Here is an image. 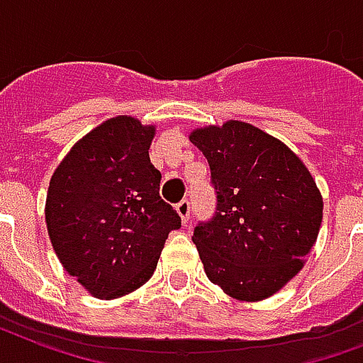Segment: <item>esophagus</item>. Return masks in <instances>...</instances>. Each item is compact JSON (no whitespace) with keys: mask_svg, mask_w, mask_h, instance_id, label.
Returning <instances> with one entry per match:
<instances>
[{"mask_svg":"<svg viewBox=\"0 0 363 363\" xmlns=\"http://www.w3.org/2000/svg\"><path fill=\"white\" fill-rule=\"evenodd\" d=\"M176 210H178L182 221H184V223H187V221H189V213H191V202L187 201V199L179 201L178 204H176Z\"/></svg>","mask_w":363,"mask_h":363,"instance_id":"obj_1","label":"esophagus"}]
</instances>
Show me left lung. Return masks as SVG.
<instances>
[{"label":"left lung","mask_w":363,"mask_h":363,"mask_svg":"<svg viewBox=\"0 0 363 363\" xmlns=\"http://www.w3.org/2000/svg\"><path fill=\"white\" fill-rule=\"evenodd\" d=\"M216 212L193 233L210 282L240 301L271 297L301 271L322 223V195L301 159L242 121L199 128Z\"/></svg>","instance_id":"1"}]
</instances>
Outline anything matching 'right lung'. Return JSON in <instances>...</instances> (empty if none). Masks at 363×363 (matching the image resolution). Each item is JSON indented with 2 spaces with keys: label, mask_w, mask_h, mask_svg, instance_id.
Segmentation results:
<instances>
[{
  "label": "right lung",
  "mask_w": 363,
  "mask_h": 363,
  "mask_svg": "<svg viewBox=\"0 0 363 363\" xmlns=\"http://www.w3.org/2000/svg\"><path fill=\"white\" fill-rule=\"evenodd\" d=\"M153 134L155 126L113 117L75 143L50 178L45 220L52 248L100 299L147 282L168 233L182 227L179 213L159 195Z\"/></svg>",
  "instance_id": "1"
}]
</instances>
